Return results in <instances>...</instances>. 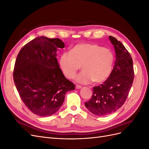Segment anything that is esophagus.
<instances>
[{"label": "esophagus", "mask_w": 149, "mask_h": 149, "mask_svg": "<svg viewBox=\"0 0 149 149\" xmlns=\"http://www.w3.org/2000/svg\"><path fill=\"white\" fill-rule=\"evenodd\" d=\"M81 88H82V87L81 86H79V85H76V88L78 89H81Z\"/></svg>", "instance_id": "1"}]
</instances>
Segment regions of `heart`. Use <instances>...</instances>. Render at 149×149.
<instances>
[{
    "label": "heart",
    "mask_w": 149,
    "mask_h": 149,
    "mask_svg": "<svg viewBox=\"0 0 149 149\" xmlns=\"http://www.w3.org/2000/svg\"><path fill=\"white\" fill-rule=\"evenodd\" d=\"M114 61V54L110 49L94 43H79L70 52L62 54L59 63L67 78H74L81 66L83 71L76 77V82L89 84L94 81L100 84L109 77Z\"/></svg>",
    "instance_id": "1"
}]
</instances>
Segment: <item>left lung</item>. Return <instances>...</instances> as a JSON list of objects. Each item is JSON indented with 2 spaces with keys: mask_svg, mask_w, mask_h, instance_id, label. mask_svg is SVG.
I'll return each instance as SVG.
<instances>
[{
  "mask_svg": "<svg viewBox=\"0 0 149 149\" xmlns=\"http://www.w3.org/2000/svg\"><path fill=\"white\" fill-rule=\"evenodd\" d=\"M116 53L111 73L103 84L94 86L91 98L85 106L93 114L105 116L124 104L133 83L134 72L132 57L120 42L109 36Z\"/></svg>",
  "mask_w": 149,
  "mask_h": 149,
  "instance_id": "8db88e82",
  "label": "left lung"
}]
</instances>
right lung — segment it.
Masks as SVG:
<instances>
[{
    "mask_svg": "<svg viewBox=\"0 0 149 149\" xmlns=\"http://www.w3.org/2000/svg\"><path fill=\"white\" fill-rule=\"evenodd\" d=\"M65 43L59 38L38 37L22 48L13 70V81L26 106L35 114L46 117L60 109L68 91L75 88L67 79L56 59Z\"/></svg>",
    "mask_w": 149,
    "mask_h": 149,
    "instance_id": "right-lung-1",
    "label": "right lung"
}]
</instances>
